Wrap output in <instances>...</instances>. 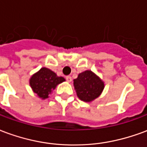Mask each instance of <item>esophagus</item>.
<instances>
[{"mask_svg":"<svg viewBox=\"0 0 147 147\" xmlns=\"http://www.w3.org/2000/svg\"><path fill=\"white\" fill-rule=\"evenodd\" d=\"M66 80H67V83H71V77L66 76Z\"/></svg>","mask_w":147,"mask_h":147,"instance_id":"1","label":"esophagus"}]
</instances>
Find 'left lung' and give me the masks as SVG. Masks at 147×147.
I'll use <instances>...</instances> for the list:
<instances>
[{"mask_svg":"<svg viewBox=\"0 0 147 147\" xmlns=\"http://www.w3.org/2000/svg\"><path fill=\"white\" fill-rule=\"evenodd\" d=\"M73 85L78 98L85 102H91L98 98L105 88L102 79L90 70L79 74L73 80Z\"/></svg>","mask_w":147,"mask_h":147,"instance_id":"left-lung-1","label":"left lung"}]
</instances>
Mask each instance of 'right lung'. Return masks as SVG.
Segmentation results:
<instances>
[{
  "label": "right lung",
  "mask_w": 147,
  "mask_h": 147,
  "mask_svg": "<svg viewBox=\"0 0 147 147\" xmlns=\"http://www.w3.org/2000/svg\"><path fill=\"white\" fill-rule=\"evenodd\" d=\"M64 81V77L58 76L54 71L43 67L31 76L29 83L33 92L39 98L46 99L58 84Z\"/></svg>",
  "instance_id": "add662e5"
}]
</instances>
